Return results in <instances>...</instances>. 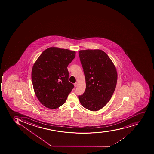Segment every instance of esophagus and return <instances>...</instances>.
<instances>
[{
    "mask_svg": "<svg viewBox=\"0 0 154 154\" xmlns=\"http://www.w3.org/2000/svg\"><path fill=\"white\" fill-rule=\"evenodd\" d=\"M74 86H75V87H77L78 85V83L77 82H75V84H74Z\"/></svg>",
    "mask_w": 154,
    "mask_h": 154,
    "instance_id": "obj_1",
    "label": "esophagus"
}]
</instances>
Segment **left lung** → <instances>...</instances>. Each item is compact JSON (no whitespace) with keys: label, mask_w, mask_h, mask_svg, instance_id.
Masks as SVG:
<instances>
[{"label":"left lung","mask_w":154,"mask_h":154,"mask_svg":"<svg viewBox=\"0 0 154 154\" xmlns=\"http://www.w3.org/2000/svg\"><path fill=\"white\" fill-rule=\"evenodd\" d=\"M79 55L86 89L78 98L85 108L98 111L109 101L116 88L118 79L116 67L108 55L100 49L80 50Z\"/></svg>","instance_id":"8db88e82"}]
</instances>
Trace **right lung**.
<instances>
[{"label": "right lung", "instance_id": "add662e5", "mask_svg": "<svg viewBox=\"0 0 154 154\" xmlns=\"http://www.w3.org/2000/svg\"><path fill=\"white\" fill-rule=\"evenodd\" d=\"M76 52L50 47L41 54L33 64L32 80L35 94L45 107L56 109L64 104L74 87L69 82L67 67Z\"/></svg>", "mask_w": 154, "mask_h": 154}]
</instances>
